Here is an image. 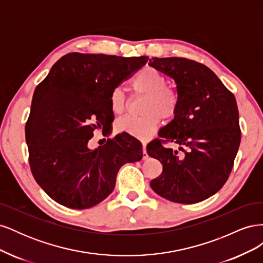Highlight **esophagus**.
<instances>
[{"mask_svg": "<svg viewBox=\"0 0 263 263\" xmlns=\"http://www.w3.org/2000/svg\"><path fill=\"white\" fill-rule=\"evenodd\" d=\"M146 142H142V154H144V156H142V159L144 160H146V159H148V154H147V149H146Z\"/></svg>", "mask_w": 263, "mask_h": 263, "instance_id": "esophagus-1", "label": "esophagus"}]
</instances>
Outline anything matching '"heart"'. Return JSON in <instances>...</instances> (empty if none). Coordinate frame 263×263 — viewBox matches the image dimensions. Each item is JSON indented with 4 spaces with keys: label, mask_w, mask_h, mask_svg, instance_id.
I'll list each match as a JSON object with an SVG mask.
<instances>
[{
    "label": "heart",
    "mask_w": 263,
    "mask_h": 263,
    "mask_svg": "<svg viewBox=\"0 0 263 263\" xmlns=\"http://www.w3.org/2000/svg\"><path fill=\"white\" fill-rule=\"evenodd\" d=\"M166 79L160 71L153 67L142 68L132 81L135 93L146 95L139 117L126 116L117 121V129L130 136L146 140L153 136L160 124V117L170 119L179 108V95L166 86ZM109 107L116 115H122L127 108V99L121 87L109 94Z\"/></svg>",
    "instance_id": "b5f03b06"
}]
</instances>
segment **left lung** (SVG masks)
Returning <instances> with one entry per match:
<instances>
[{"mask_svg":"<svg viewBox=\"0 0 263 263\" xmlns=\"http://www.w3.org/2000/svg\"><path fill=\"white\" fill-rule=\"evenodd\" d=\"M149 66L172 78L179 95L177 114L158 134L162 139L147 145L163 166L150 186L174 203L202 202L218 192L233 169L241 138L236 99L202 63L170 57L150 59Z\"/></svg>","mask_w":263,"mask_h":263,"instance_id":"1","label":"left lung"}]
</instances>
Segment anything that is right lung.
I'll list each match as a JSON object with an SVG mask.
<instances>
[{"mask_svg": "<svg viewBox=\"0 0 263 263\" xmlns=\"http://www.w3.org/2000/svg\"><path fill=\"white\" fill-rule=\"evenodd\" d=\"M148 57L71 52L54 63L35 89L25 127L31 173L53 201L90 209L113 192L127 162L142 158V145L122 133L90 149L95 129L114 121L109 94L146 65Z\"/></svg>", "mask_w": 263, "mask_h": 263, "instance_id": "add662e5", "label": "right lung"}]
</instances>
